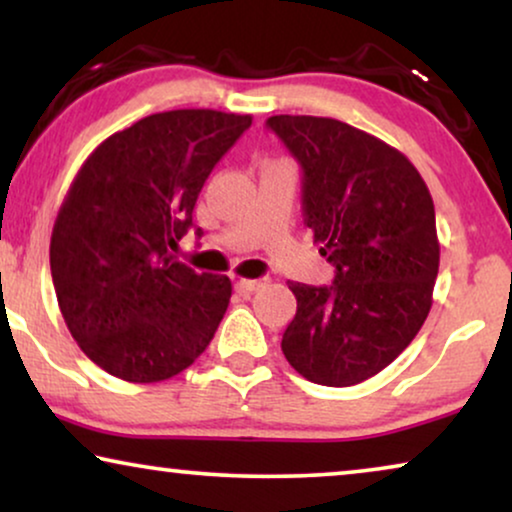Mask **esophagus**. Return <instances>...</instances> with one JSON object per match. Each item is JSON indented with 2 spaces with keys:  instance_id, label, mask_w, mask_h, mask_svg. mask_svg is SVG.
<instances>
[{
  "instance_id": "esophagus-1",
  "label": "esophagus",
  "mask_w": 512,
  "mask_h": 512,
  "mask_svg": "<svg viewBox=\"0 0 512 512\" xmlns=\"http://www.w3.org/2000/svg\"><path fill=\"white\" fill-rule=\"evenodd\" d=\"M268 284V279H237V291L240 293H254V291H261L263 286Z\"/></svg>"
}]
</instances>
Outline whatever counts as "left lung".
<instances>
[{"label":"left lung","instance_id":"obj_1","mask_svg":"<svg viewBox=\"0 0 512 512\" xmlns=\"http://www.w3.org/2000/svg\"><path fill=\"white\" fill-rule=\"evenodd\" d=\"M303 172L305 226L335 268L333 284L291 282L296 317L286 361L324 387L387 368L431 310L440 244L436 209L415 165L368 132L319 116H270Z\"/></svg>","mask_w":512,"mask_h":512}]
</instances>
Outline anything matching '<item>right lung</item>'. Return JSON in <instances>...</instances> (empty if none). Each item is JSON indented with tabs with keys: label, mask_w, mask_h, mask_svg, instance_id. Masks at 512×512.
Instances as JSON below:
<instances>
[{
	"label": "right lung",
	"mask_w": 512,
	"mask_h": 512,
	"mask_svg": "<svg viewBox=\"0 0 512 512\" xmlns=\"http://www.w3.org/2000/svg\"><path fill=\"white\" fill-rule=\"evenodd\" d=\"M249 125L214 109L146 116L104 139L69 186L51 235L55 296L72 338L109 375L167 380L212 342L233 286L174 251L214 165Z\"/></svg>",
	"instance_id": "1"
}]
</instances>
